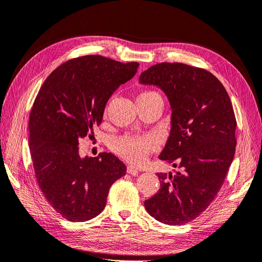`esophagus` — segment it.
Instances as JSON below:
<instances>
[{
  "label": "esophagus",
  "instance_id": "1",
  "mask_svg": "<svg viewBox=\"0 0 262 262\" xmlns=\"http://www.w3.org/2000/svg\"><path fill=\"white\" fill-rule=\"evenodd\" d=\"M127 172L129 173V174H131L132 176H138L139 175V170L137 169V167H134L133 165H129L128 166V169H127Z\"/></svg>",
  "mask_w": 262,
  "mask_h": 262
}]
</instances>
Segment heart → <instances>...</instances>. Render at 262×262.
I'll return each instance as SVG.
<instances>
[{"mask_svg": "<svg viewBox=\"0 0 262 262\" xmlns=\"http://www.w3.org/2000/svg\"><path fill=\"white\" fill-rule=\"evenodd\" d=\"M150 97L159 96L154 91H143L139 95L138 100ZM155 147V141L148 137H125L118 140L114 145L115 150L119 156L135 164L144 162Z\"/></svg>", "mask_w": 262, "mask_h": 262, "instance_id": "b5f03b06", "label": "heart"}]
</instances>
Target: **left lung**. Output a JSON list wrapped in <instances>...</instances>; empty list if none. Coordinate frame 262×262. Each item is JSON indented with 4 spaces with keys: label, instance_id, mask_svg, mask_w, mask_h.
Segmentation results:
<instances>
[{
    "label": "left lung",
    "instance_id": "obj_1",
    "mask_svg": "<svg viewBox=\"0 0 262 262\" xmlns=\"http://www.w3.org/2000/svg\"><path fill=\"white\" fill-rule=\"evenodd\" d=\"M140 82L160 88L170 102L171 131L159 159L181 169L175 174L157 173L160 189L144 205L162 224L184 225L212 203L232 163L236 145L232 104L212 73L179 62L150 67Z\"/></svg>",
    "mask_w": 262,
    "mask_h": 262
}]
</instances>
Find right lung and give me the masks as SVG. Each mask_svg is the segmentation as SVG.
<instances>
[{
	"mask_svg": "<svg viewBox=\"0 0 262 262\" xmlns=\"http://www.w3.org/2000/svg\"><path fill=\"white\" fill-rule=\"evenodd\" d=\"M138 68V62L83 56L57 68L37 93L29 120L36 181L49 204L70 222L98 216L111 186L125 175L127 166L115 155L81 158L77 146L93 137L108 99Z\"/></svg>",
	"mask_w": 262,
	"mask_h": 262,
	"instance_id": "right-lung-1",
	"label": "right lung"
}]
</instances>
